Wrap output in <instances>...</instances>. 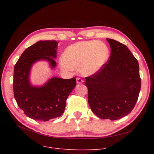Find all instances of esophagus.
<instances>
[{"instance_id": "obj_1", "label": "esophagus", "mask_w": 154, "mask_h": 154, "mask_svg": "<svg viewBox=\"0 0 154 154\" xmlns=\"http://www.w3.org/2000/svg\"><path fill=\"white\" fill-rule=\"evenodd\" d=\"M76 80H77V84H82V83L84 82V80H83L82 79H80V78L77 77V78L76 79Z\"/></svg>"}]
</instances>
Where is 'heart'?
Here are the masks:
<instances>
[{
  "mask_svg": "<svg viewBox=\"0 0 154 154\" xmlns=\"http://www.w3.org/2000/svg\"><path fill=\"white\" fill-rule=\"evenodd\" d=\"M109 48L102 42L86 40L75 43L63 52L60 62L61 69L67 72L78 67L80 74L91 75L99 72L107 62Z\"/></svg>",
  "mask_w": 154,
  "mask_h": 154,
  "instance_id": "b5f03b06",
  "label": "heart"
}]
</instances>
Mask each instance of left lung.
I'll return each mask as SVG.
<instances>
[{
    "mask_svg": "<svg viewBox=\"0 0 154 154\" xmlns=\"http://www.w3.org/2000/svg\"><path fill=\"white\" fill-rule=\"evenodd\" d=\"M111 48L108 62L85 77L88 102L102 119L115 120L130 114L141 87L139 63L131 51L117 40L107 38Z\"/></svg>",
    "mask_w": 154,
    "mask_h": 154,
    "instance_id": "left-lung-1",
    "label": "left lung"
}]
</instances>
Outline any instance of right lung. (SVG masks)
I'll use <instances>...</instances> for the list:
<instances>
[{
    "mask_svg": "<svg viewBox=\"0 0 154 154\" xmlns=\"http://www.w3.org/2000/svg\"><path fill=\"white\" fill-rule=\"evenodd\" d=\"M55 40H40L22 54L14 70V98L27 117L48 121L60 117L64 112L66 100L76 85V79L52 77L42 86H33L30 82V69L35 62L44 60L54 69L56 66Z\"/></svg>",
    "mask_w": 154,
    "mask_h": 154,
    "instance_id": "add662e5",
    "label": "right lung"
}]
</instances>
